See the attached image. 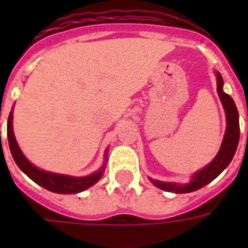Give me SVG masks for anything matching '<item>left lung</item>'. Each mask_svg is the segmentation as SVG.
<instances>
[{
  "instance_id": "left-lung-1",
  "label": "left lung",
  "mask_w": 248,
  "mask_h": 248,
  "mask_svg": "<svg viewBox=\"0 0 248 248\" xmlns=\"http://www.w3.org/2000/svg\"><path fill=\"white\" fill-rule=\"evenodd\" d=\"M215 74H217V92H218L219 98L222 101L224 111H226V119H227V127H226V133H224L220 150L217 154V156L214 158L213 162H210V165H207L204 169L199 170L192 175L191 181L187 185L161 182V181L151 179V182L154 183L156 187H159L165 191L185 194V192L199 190L218 177L219 174L229 166L231 159L234 158L235 151H236V147L239 143V114H238V108L235 106L234 99L223 92V78H222V76L219 73H215Z\"/></svg>"
}]
</instances>
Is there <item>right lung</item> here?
I'll use <instances>...</instances> for the list:
<instances>
[{"instance_id":"obj_1","label":"right lung","mask_w":248,"mask_h":248,"mask_svg":"<svg viewBox=\"0 0 248 248\" xmlns=\"http://www.w3.org/2000/svg\"><path fill=\"white\" fill-rule=\"evenodd\" d=\"M8 140L10 153H12L17 166L37 185H40L49 191L57 192V194H77V192L85 191L86 188L92 187L94 183H97L101 179L103 171H105V167H106V163H103V166L98 171L90 174L87 177H69V175H62V174L44 171L38 167H35L26 159V156L22 154V151L16 140L13 133V113L12 111L9 114L8 118ZM106 155H108V153H106Z\"/></svg>"}]
</instances>
